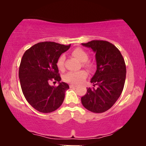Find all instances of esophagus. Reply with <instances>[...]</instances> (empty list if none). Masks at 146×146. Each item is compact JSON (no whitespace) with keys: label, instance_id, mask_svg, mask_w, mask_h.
Segmentation results:
<instances>
[{"label":"esophagus","instance_id":"1","mask_svg":"<svg viewBox=\"0 0 146 146\" xmlns=\"http://www.w3.org/2000/svg\"><path fill=\"white\" fill-rule=\"evenodd\" d=\"M70 88H75V87H77V85H75V84H71L70 85Z\"/></svg>","mask_w":146,"mask_h":146}]
</instances>
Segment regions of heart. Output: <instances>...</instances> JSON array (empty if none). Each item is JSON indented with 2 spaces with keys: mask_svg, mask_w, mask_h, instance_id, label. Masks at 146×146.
<instances>
[{
  "mask_svg": "<svg viewBox=\"0 0 146 146\" xmlns=\"http://www.w3.org/2000/svg\"><path fill=\"white\" fill-rule=\"evenodd\" d=\"M72 55L75 57L76 58L80 60V61L82 62L83 65L85 67L88 68H91L93 67L92 64L88 62L87 60H88V54L86 53L84 50H83L81 48H76L72 51ZM64 62H65V56L62 55L58 58L57 60V66H58V69L60 71H63L64 68ZM87 76V73L84 70L78 71H70L68 72L67 73L64 75V80L65 82L73 84H78L82 83L85 78Z\"/></svg>",
  "mask_w": 146,
  "mask_h": 146,
  "instance_id": "1",
  "label": "heart"
}]
</instances>
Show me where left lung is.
Segmentation results:
<instances>
[{
  "label": "left lung",
  "mask_w": 146,
  "mask_h": 146,
  "mask_svg": "<svg viewBox=\"0 0 146 146\" xmlns=\"http://www.w3.org/2000/svg\"><path fill=\"white\" fill-rule=\"evenodd\" d=\"M95 53L97 70L90 82L98 88H87L82 97V105L87 110L101 113L110 109L121 95L124 86L126 68L124 59L115 45L104 40L82 43Z\"/></svg>",
  "instance_id": "8db88e82"
}]
</instances>
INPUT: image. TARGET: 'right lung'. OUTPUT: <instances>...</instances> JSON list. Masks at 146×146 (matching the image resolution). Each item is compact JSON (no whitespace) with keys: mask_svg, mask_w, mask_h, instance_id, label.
Returning a JSON list of instances; mask_svg holds the SVG:
<instances>
[{"mask_svg":"<svg viewBox=\"0 0 146 146\" xmlns=\"http://www.w3.org/2000/svg\"><path fill=\"white\" fill-rule=\"evenodd\" d=\"M71 46L54 42L34 44L25 52L19 67V79L25 99L33 108L43 113H51L63 103L69 86L60 82L57 60ZM51 81H58L57 87Z\"/></svg>","mask_w":146,"mask_h":146,"instance_id":"add662e5","label":"right lung"}]
</instances>
